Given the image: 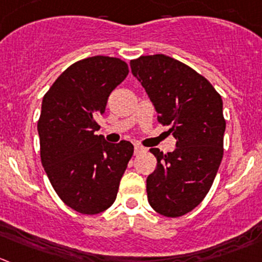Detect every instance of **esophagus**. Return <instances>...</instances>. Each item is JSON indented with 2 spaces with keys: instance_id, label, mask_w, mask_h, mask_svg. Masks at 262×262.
Wrapping results in <instances>:
<instances>
[{
  "instance_id": "34e87169",
  "label": "esophagus",
  "mask_w": 262,
  "mask_h": 262,
  "mask_svg": "<svg viewBox=\"0 0 262 262\" xmlns=\"http://www.w3.org/2000/svg\"><path fill=\"white\" fill-rule=\"evenodd\" d=\"M144 150H145V149H144L141 145H135V154L141 153V151H144Z\"/></svg>"
}]
</instances>
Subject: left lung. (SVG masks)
Instances as JSON below:
<instances>
[{
    "instance_id": "8db88e82",
    "label": "left lung",
    "mask_w": 262,
    "mask_h": 262,
    "mask_svg": "<svg viewBox=\"0 0 262 262\" xmlns=\"http://www.w3.org/2000/svg\"><path fill=\"white\" fill-rule=\"evenodd\" d=\"M158 114L170 126L176 149L151 148L157 168L146 179L148 201L166 217H180L198 206L212 186L224 154L226 122L223 99L194 69L163 54L129 61Z\"/></svg>"
}]
</instances>
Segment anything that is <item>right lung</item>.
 Listing matches in <instances>:
<instances>
[{
	"mask_svg": "<svg viewBox=\"0 0 262 262\" xmlns=\"http://www.w3.org/2000/svg\"><path fill=\"white\" fill-rule=\"evenodd\" d=\"M128 74L123 60L92 56L72 64L42 100L38 129L41 162L61 201L83 215H96L116 201L134 145L96 135L111 92Z\"/></svg>",
	"mask_w": 262,
	"mask_h": 262,
	"instance_id": "obj_1",
	"label": "right lung"
}]
</instances>
